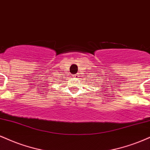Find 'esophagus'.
<instances>
[{"label": "esophagus", "mask_w": 150, "mask_h": 150, "mask_svg": "<svg viewBox=\"0 0 150 150\" xmlns=\"http://www.w3.org/2000/svg\"><path fill=\"white\" fill-rule=\"evenodd\" d=\"M73 76L75 77H79V75H78V74H75V75H74Z\"/></svg>", "instance_id": "esophagus-1"}]
</instances>
